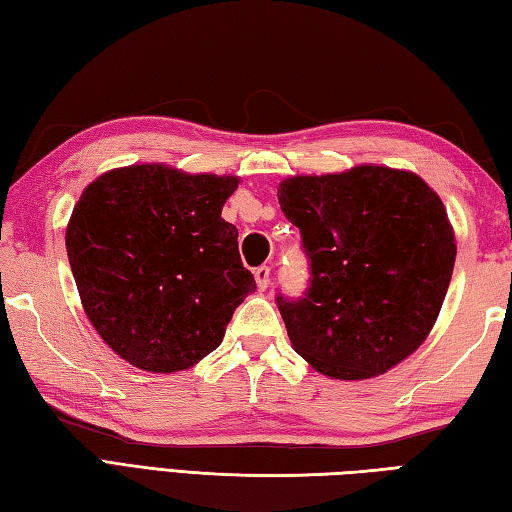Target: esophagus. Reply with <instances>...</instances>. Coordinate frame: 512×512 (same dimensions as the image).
Instances as JSON below:
<instances>
[{"mask_svg":"<svg viewBox=\"0 0 512 512\" xmlns=\"http://www.w3.org/2000/svg\"><path fill=\"white\" fill-rule=\"evenodd\" d=\"M254 278H256L258 289H267L269 287V267L267 265L256 267L254 269Z\"/></svg>","mask_w":512,"mask_h":512,"instance_id":"esophagus-1","label":"esophagus"}]
</instances>
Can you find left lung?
Returning a JSON list of instances; mask_svg holds the SVG:
<instances>
[{
    "instance_id": "obj_1",
    "label": "left lung",
    "mask_w": 512,
    "mask_h": 512,
    "mask_svg": "<svg viewBox=\"0 0 512 512\" xmlns=\"http://www.w3.org/2000/svg\"><path fill=\"white\" fill-rule=\"evenodd\" d=\"M312 265L301 301L278 296L296 354L330 379L385 374L428 339L457 243L435 189L417 173L359 165L278 185Z\"/></svg>"
}]
</instances>
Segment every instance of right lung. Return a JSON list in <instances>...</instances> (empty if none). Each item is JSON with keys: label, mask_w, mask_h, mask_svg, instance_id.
Returning a JSON list of instances; mask_svg holds the SVG:
<instances>
[{"label": "right lung", "mask_w": 512, "mask_h": 512, "mask_svg": "<svg viewBox=\"0 0 512 512\" xmlns=\"http://www.w3.org/2000/svg\"><path fill=\"white\" fill-rule=\"evenodd\" d=\"M236 176L131 165L82 191L66 252L95 332L133 368L171 374L214 352L256 292L238 229L220 218Z\"/></svg>", "instance_id": "1"}]
</instances>
